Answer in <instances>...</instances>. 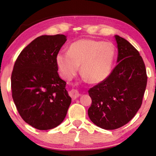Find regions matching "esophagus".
I'll use <instances>...</instances> for the list:
<instances>
[{
  "mask_svg": "<svg viewBox=\"0 0 156 156\" xmlns=\"http://www.w3.org/2000/svg\"><path fill=\"white\" fill-rule=\"evenodd\" d=\"M69 94L70 97H71L72 98H73V99H75V98H77L79 97V92H78V91H77V90H75V89H72V90H71L69 91Z\"/></svg>",
  "mask_w": 156,
  "mask_h": 156,
  "instance_id": "1",
  "label": "esophagus"
}]
</instances>
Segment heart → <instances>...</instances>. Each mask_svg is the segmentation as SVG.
<instances>
[{
    "label": "heart",
    "instance_id": "heart-1",
    "mask_svg": "<svg viewBox=\"0 0 156 156\" xmlns=\"http://www.w3.org/2000/svg\"><path fill=\"white\" fill-rule=\"evenodd\" d=\"M115 55L112 44L85 38L72 43L68 52L59 51L56 62L61 76L66 80H71L81 65L83 78L96 84L108 77Z\"/></svg>",
    "mask_w": 156,
    "mask_h": 156
}]
</instances>
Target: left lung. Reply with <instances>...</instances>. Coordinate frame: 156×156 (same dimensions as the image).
I'll return each instance as SVG.
<instances>
[{"instance_id":"1","label":"left lung","mask_w":156,"mask_h":156,"mask_svg":"<svg viewBox=\"0 0 156 156\" xmlns=\"http://www.w3.org/2000/svg\"><path fill=\"white\" fill-rule=\"evenodd\" d=\"M115 37L117 65L107 79L88 90L92 99L89 119L105 130H115L131 120L141 107L147 85L145 64L138 51L123 37Z\"/></svg>"}]
</instances>
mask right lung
<instances>
[{
  "mask_svg": "<svg viewBox=\"0 0 156 156\" xmlns=\"http://www.w3.org/2000/svg\"><path fill=\"white\" fill-rule=\"evenodd\" d=\"M67 41L63 34L41 36L28 44L14 63L12 95L22 119L41 130L57 127L71 102L59 77L56 56Z\"/></svg>",
  "mask_w": 156,
  "mask_h": 156,
  "instance_id": "right-lung-1",
  "label": "right lung"
}]
</instances>
